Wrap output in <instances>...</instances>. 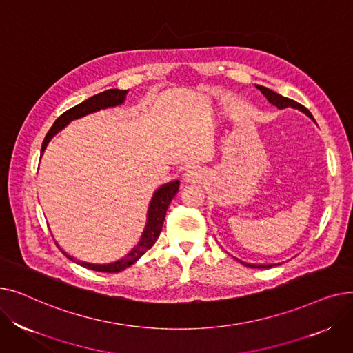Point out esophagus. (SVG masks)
<instances>
[{"label": "esophagus", "instance_id": "esophagus-1", "mask_svg": "<svg viewBox=\"0 0 353 353\" xmlns=\"http://www.w3.org/2000/svg\"><path fill=\"white\" fill-rule=\"evenodd\" d=\"M183 179H184V181H188V183H196V181H200L203 179V173H201L199 167H190V169L186 170V173L183 174Z\"/></svg>", "mask_w": 353, "mask_h": 353}]
</instances>
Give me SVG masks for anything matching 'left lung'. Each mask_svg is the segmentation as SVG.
<instances>
[{
	"label": "left lung",
	"mask_w": 353,
	"mask_h": 353,
	"mask_svg": "<svg viewBox=\"0 0 353 353\" xmlns=\"http://www.w3.org/2000/svg\"><path fill=\"white\" fill-rule=\"evenodd\" d=\"M256 88L261 90L262 94L268 99V101L272 103L273 105H276L277 108H286V107L298 108V110L303 111V113H305L306 116H309V117L314 121V119H313L312 114H310V111H309L306 107H303L302 104L296 103V101H293V100H290V99H288V97H283V96H281V94H277V92H274V91H272L270 88H266V87H263V85H257V84H256ZM240 263H243V265L248 266V268H254V269H266V268L273 266V265H252V263H246V262H240Z\"/></svg>",
	"instance_id": "left-lung-1"
}]
</instances>
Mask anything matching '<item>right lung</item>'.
<instances>
[{
    "label": "right lung",
    "mask_w": 353,
    "mask_h": 353,
    "mask_svg": "<svg viewBox=\"0 0 353 353\" xmlns=\"http://www.w3.org/2000/svg\"><path fill=\"white\" fill-rule=\"evenodd\" d=\"M127 90H117V88H111V90H105L100 94L92 96L90 99H87L85 101L74 105L72 108L67 110L65 113H63L55 123L52 124V127L50 128V132L47 133L43 145H41V154L44 153L47 144L50 143V140L57 134L60 130H63L70 121L84 117L87 114L91 113H96L99 110H104L107 107H116L124 103L125 94H127ZM179 180L170 181V183H165L163 184L161 188H159L150 201V206H148V212H147V223L145 228L143 230V234L139 240V243L130 250L128 254H125L124 257L119 259V261L113 262V263H107V265H94V263H87V262H81V261H76L72 256L67 254L64 250H60L70 259V261H74L76 263H79L83 268L91 269V270H96V272H107V273H119L124 269H127L128 266H132L133 263H136L139 259L150 249L156 240L161 232L163 223H164V217H165V212L169 209V205L172 199L176 196V193L179 192Z\"/></svg>",
    "instance_id": "obj_1"
}]
</instances>
